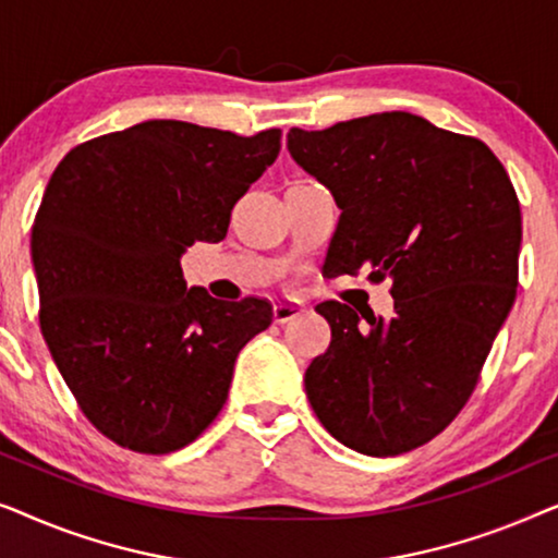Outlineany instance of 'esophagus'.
Masks as SVG:
<instances>
[{
  "mask_svg": "<svg viewBox=\"0 0 558 558\" xmlns=\"http://www.w3.org/2000/svg\"><path fill=\"white\" fill-rule=\"evenodd\" d=\"M302 312H304L302 302H279V304H274V323L284 325V323H289V319L300 317Z\"/></svg>",
  "mask_w": 558,
  "mask_h": 558,
  "instance_id": "1",
  "label": "esophagus"
}]
</instances>
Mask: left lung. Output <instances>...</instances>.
I'll use <instances>...</instances> for the list:
<instances>
[{
	"mask_svg": "<svg viewBox=\"0 0 558 558\" xmlns=\"http://www.w3.org/2000/svg\"><path fill=\"white\" fill-rule=\"evenodd\" d=\"M287 149L340 208L327 277L368 269L393 294L388 319L317 304L332 340L304 391L345 447L409 452L460 414L513 307L515 190L487 144L407 111L289 129Z\"/></svg>",
	"mask_w": 558,
	"mask_h": 558,
	"instance_id": "left-lung-1",
	"label": "left lung"
}]
</instances>
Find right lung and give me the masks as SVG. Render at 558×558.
<instances>
[{
  "instance_id": "obj_1",
  "label": "right lung",
  "mask_w": 558,
  "mask_h": 558,
  "mask_svg": "<svg viewBox=\"0 0 558 558\" xmlns=\"http://www.w3.org/2000/svg\"><path fill=\"white\" fill-rule=\"evenodd\" d=\"M279 149V129L151 119L78 144L52 172L33 226L40 330L81 411L117 445H190L223 409L241 348L271 325L269 302L187 287L180 258L226 239Z\"/></svg>"
}]
</instances>
